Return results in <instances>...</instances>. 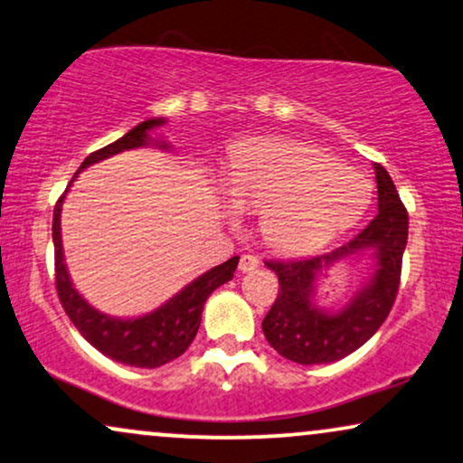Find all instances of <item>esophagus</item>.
<instances>
[{"mask_svg":"<svg viewBox=\"0 0 463 463\" xmlns=\"http://www.w3.org/2000/svg\"><path fill=\"white\" fill-rule=\"evenodd\" d=\"M256 267H259V259L252 254H243L241 259H239V271L241 274H248V271H254Z\"/></svg>","mask_w":463,"mask_h":463,"instance_id":"34e87169","label":"esophagus"}]
</instances>
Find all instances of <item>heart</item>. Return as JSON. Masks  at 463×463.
Returning a JSON list of instances; mask_svg holds the SVG:
<instances>
[{
  "label": "heart",
  "mask_w": 463,
  "mask_h": 463,
  "mask_svg": "<svg viewBox=\"0 0 463 463\" xmlns=\"http://www.w3.org/2000/svg\"><path fill=\"white\" fill-rule=\"evenodd\" d=\"M235 209L259 211L263 241L280 254H310L341 237L371 204V181L315 144L259 140L222 172Z\"/></svg>",
  "instance_id": "obj_1"
}]
</instances>
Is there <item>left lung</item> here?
<instances>
[{"mask_svg":"<svg viewBox=\"0 0 463 463\" xmlns=\"http://www.w3.org/2000/svg\"><path fill=\"white\" fill-rule=\"evenodd\" d=\"M375 168L377 215L352 241L327 254L298 260H265L276 271L280 291L263 319L267 343L298 364H327L354 354L380 330L399 291L401 260L408 243V211L391 175ZM369 255L370 280L341 311L316 304L318 278L334 262Z\"/></svg>","mask_w":463,"mask_h":463,"instance_id":"obj_1","label":"left lung"}]
</instances>
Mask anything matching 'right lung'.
<instances>
[{
  "label": "right lung",
  "mask_w": 463,
  "mask_h": 463,
  "mask_svg": "<svg viewBox=\"0 0 463 463\" xmlns=\"http://www.w3.org/2000/svg\"><path fill=\"white\" fill-rule=\"evenodd\" d=\"M165 118H148L136 125L129 133L120 137V140L108 144V146L97 150V153L88 155L83 164L77 170H86L88 165L99 164V161L114 157L122 150L142 148V146H157L168 150L170 144L164 140H155L150 137V131L161 127ZM77 175L72 176L75 181ZM71 181V185H72ZM69 185V187H71ZM69 192V189H66ZM66 192L60 196L53 209V248H55V288H58V298L62 302V308L69 315L72 326L80 330L92 347L108 358L120 362L127 366H137V369H157L161 364H168L192 345L196 336L200 319H203L204 302L217 287L224 282L232 280L235 276L239 256H232L226 263L213 267V269L204 271L196 280L183 287L175 298L161 304L153 313L133 317V319H120V317H109L99 313L94 306L77 293L72 287L69 269L64 263L62 252V235H60V213H62V203Z\"/></svg>",
  "instance_id": "add662e5"
}]
</instances>
